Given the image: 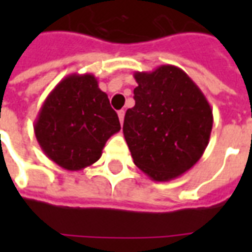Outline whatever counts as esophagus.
<instances>
[{
    "mask_svg": "<svg viewBox=\"0 0 252 252\" xmlns=\"http://www.w3.org/2000/svg\"><path fill=\"white\" fill-rule=\"evenodd\" d=\"M124 116H126V112H124V110H120V112H119V119H120L121 124L124 123Z\"/></svg>",
    "mask_w": 252,
    "mask_h": 252,
    "instance_id": "esophagus-1",
    "label": "esophagus"
}]
</instances>
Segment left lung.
<instances>
[{
  "label": "left lung",
  "instance_id": "left-lung-1",
  "mask_svg": "<svg viewBox=\"0 0 252 252\" xmlns=\"http://www.w3.org/2000/svg\"><path fill=\"white\" fill-rule=\"evenodd\" d=\"M133 77L135 106L126 110L123 126L133 163L153 181L174 180L205 151L213 126L211 105L180 67L162 64Z\"/></svg>",
  "mask_w": 252,
  "mask_h": 252
}]
</instances>
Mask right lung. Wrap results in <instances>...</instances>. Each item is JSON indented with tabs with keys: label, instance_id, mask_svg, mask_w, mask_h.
<instances>
[{
	"label": "right lung",
	"instance_id": "obj_1",
	"mask_svg": "<svg viewBox=\"0 0 252 252\" xmlns=\"http://www.w3.org/2000/svg\"><path fill=\"white\" fill-rule=\"evenodd\" d=\"M119 116L93 74H70L47 95L36 117V140L47 158L68 171L95 163Z\"/></svg>",
	"mask_w": 252,
	"mask_h": 252
}]
</instances>
